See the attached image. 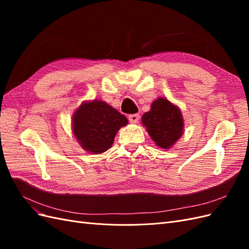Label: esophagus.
<instances>
[{
    "label": "esophagus",
    "instance_id": "esophagus-1",
    "mask_svg": "<svg viewBox=\"0 0 249 249\" xmlns=\"http://www.w3.org/2000/svg\"><path fill=\"white\" fill-rule=\"evenodd\" d=\"M129 120L131 124H137L139 120V115L138 114H132L129 116Z\"/></svg>",
    "mask_w": 249,
    "mask_h": 249
}]
</instances>
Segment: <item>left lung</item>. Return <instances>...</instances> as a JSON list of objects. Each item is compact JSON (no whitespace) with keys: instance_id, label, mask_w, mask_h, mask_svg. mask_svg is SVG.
I'll use <instances>...</instances> for the list:
<instances>
[{"instance_id":"1","label":"left lung","mask_w":249,"mask_h":249,"mask_svg":"<svg viewBox=\"0 0 249 249\" xmlns=\"http://www.w3.org/2000/svg\"><path fill=\"white\" fill-rule=\"evenodd\" d=\"M141 122L156 145L164 149L171 148L184 133L182 111L165 97H158L152 103Z\"/></svg>"}]
</instances>
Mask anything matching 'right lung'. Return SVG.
Instances as JSON below:
<instances>
[{
	"label": "right lung",
	"instance_id": "right-lung-1",
	"mask_svg": "<svg viewBox=\"0 0 249 249\" xmlns=\"http://www.w3.org/2000/svg\"><path fill=\"white\" fill-rule=\"evenodd\" d=\"M126 117L102 100L83 102L73 112L71 130L81 147L94 155L108 150Z\"/></svg>",
	"mask_w": 249,
	"mask_h": 249
}]
</instances>
